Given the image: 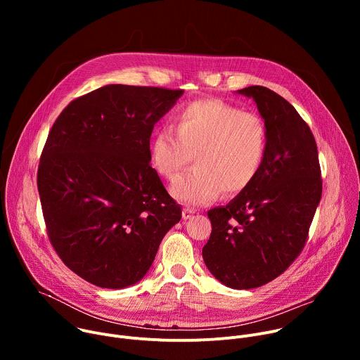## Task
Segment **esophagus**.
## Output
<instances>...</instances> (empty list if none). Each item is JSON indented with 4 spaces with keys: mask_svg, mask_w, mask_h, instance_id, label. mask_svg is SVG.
<instances>
[{
    "mask_svg": "<svg viewBox=\"0 0 360 360\" xmlns=\"http://www.w3.org/2000/svg\"><path fill=\"white\" fill-rule=\"evenodd\" d=\"M195 214V211L193 210H191V208H184L182 210V218L186 221V219H189L192 215Z\"/></svg>",
    "mask_w": 360,
    "mask_h": 360,
    "instance_id": "obj_1",
    "label": "esophagus"
}]
</instances>
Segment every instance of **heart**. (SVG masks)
Segmentation results:
<instances>
[{
  "instance_id": "obj_1",
  "label": "heart",
  "mask_w": 360,
  "mask_h": 360,
  "mask_svg": "<svg viewBox=\"0 0 360 360\" xmlns=\"http://www.w3.org/2000/svg\"><path fill=\"white\" fill-rule=\"evenodd\" d=\"M268 149L264 120L218 99H199L179 110L171 128L149 143L152 168L174 179L192 155L195 167L175 179L171 193L182 203L202 205L219 192L235 195L258 176Z\"/></svg>"
}]
</instances>
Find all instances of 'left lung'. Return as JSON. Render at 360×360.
Segmentation results:
<instances>
[{"instance_id":"8db88e82","label":"left lung","mask_w":360,"mask_h":360,"mask_svg":"<svg viewBox=\"0 0 360 360\" xmlns=\"http://www.w3.org/2000/svg\"><path fill=\"white\" fill-rule=\"evenodd\" d=\"M252 98L268 131L264 165L226 207L208 211L202 249L210 272L232 289L262 286L297 258L322 196L314 134L289 102L261 85L236 91Z\"/></svg>"}]
</instances>
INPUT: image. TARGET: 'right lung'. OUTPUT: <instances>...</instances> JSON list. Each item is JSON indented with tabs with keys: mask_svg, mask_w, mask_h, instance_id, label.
Instances as JSON below:
<instances>
[{
	"mask_svg": "<svg viewBox=\"0 0 360 360\" xmlns=\"http://www.w3.org/2000/svg\"><path fill=\"white\" fill-rule=\"evenodd\" d=\"M182 94L101 86L74 99L48 134L37 178L48 236L63 262L95 286L139 282L181 221L149 165V139Z\"/></svg>",
	"mask_w": 360,
	"mask_h": 360,
	"instance_id": "1",
	"label": "right lung"
}]
</instances>
